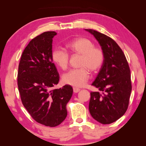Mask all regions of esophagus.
Here are the masks:
<instances>
[{"label":"esophagus","mask_w":146,"mask_h":146,"mask_svg":"<svg viewBox=\"0 0 146 146\" xmlns=\"http://www.w3.org/2000/svg\"><path fill=\"white\" fill-rule=\"evenodd\" d=\"M73 89V92L74 93H78V91H80V90L79 88H75V87H74Z\"/></svg>","instance_id":"esophagus-1"}]
</instances>
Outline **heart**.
I'll use <instances>...</instances> for the list:
<instances>
[{
    "instance_id": "1",
    "label": "heart",
    "mask_w": 146,
    "mask_h": 146,
    "mask_svg": "<svg viewBox=\"0 0 146 146\" xmlns=\"http://www.w3.org/2000/svg\"><path fill=\"white\" fill-rule=\"evenodd\" d=\"M68 48L73 54L81 55L80 66L72 69L62 76L64 84L75 87H82L90 76L88 69L92 73L97 72L105 61V54L102 49L95 47V44L87 38H78L67 44ZM51 58L56 66L62 70L68 68L70 56L63 49L56 48L51 53Z\"/></svg>"
}]
</instances>
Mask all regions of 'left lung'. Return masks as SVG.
<instances>
[{
    "instance_id": "8db88e82",
    "label": "left lung",
    "mask_w": 146,
    "mask_h": 146,
    "mask_svg": "<svg viewBox=\"0 0 146 146\" xmlns=\"http://www.w3.org/2000/svg\"><path fill=\"white\" fill-rule=\"evenodd\" d=\"M98 41L105 61L92 86L98 92H91L89 110L94 119L110 124L122 117L128 108L132 90L130 69L124 53L110 36L86 29Z\"/></svg>"
}]
</instances>
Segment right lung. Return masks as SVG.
<instances>
[{"instance_id":"add662e5","label":"right lung","mask_w":146,"mask_h":146,"mask_svg":"<svg viewBox=\"0 0 146 146\" xmlns=\"http://www.w3.org/2000/svg\"><path fill=\"white\" fill-rule=\"evenodd\" d=\"M55 31H46L32 39L24 49L19 64L17 84L24 108L33 119L49 127L65 120L73 88L65 85L53 89L59 74L51 58Z\"/></svg>"}]
</instances>
